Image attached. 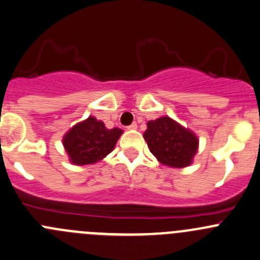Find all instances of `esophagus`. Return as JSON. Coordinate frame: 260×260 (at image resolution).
<instances>
[{
    "mask_svg": "<svg viewBox=\"0 0 260 260\" xmlns=\"http://www.w3.org/2000/svg\"><path fill=\"white\" fill-rule=\"evenodd\" d=\"M127 129H137V123H132L131 125H128Z\"/></svg>",
    "mask_w": 260,
    "mask_h": 260,
    "instance_id": "esophagus-1",
    "label": "esophagus"
}]
</instances>
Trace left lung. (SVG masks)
Listing matches in <instances>:
<instances>
[{
	"mask_svg": "<svg viewBox=\"0 0 260 260\" xmlns=\"http://www.w3.org/2000/svg\"><path fill=\"white\" fill-rule=\"evenodd\" d=\"M143 137L151 153L166 166H188L198 151V137L170 117L149 120Z\"/></svg>",
	"mask_w": 260,
	"mask_h": 260,
	"instance_id": "left-lung-1",
	"label": "left lung"
}]
</instances>
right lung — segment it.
<instances>
[{"mask_svg": "<svg viewBox=\"0 0 260 260\" xmlns=\"http://www.w3.org/2000/svg\"><path fill=\"white\" fill-rule=\"evenodd\" d=\"M122 133L119 128L108 129L103 122L89 117L64 136L62 145L70 162L83 166L95 164L111 153Z\"/></svg>", "mask_w": 260, "mask_h": 260, "instance_id": "add662e5", "label": "right lung"}]
</instances>
